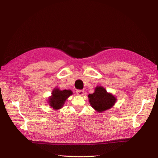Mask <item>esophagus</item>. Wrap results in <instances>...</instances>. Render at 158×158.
<instances>
[{
	"label": "esophagus",
	"instance_id": "34e87169",
	"mask_svg": "<svg viewBox=\"0 0 158 158\" xmlns=\"http://www.w3.org/2000/svg\"><path fill=\"white\" fill-rule=\"evenodd\" d=\"M76 94H77L78 95L81 96V95H83V94H85V91H84V90H82V89H78V90H77Z\"/></svg>",
	"mask_w": 158,
	"mask_h": 158
}]
</instances>
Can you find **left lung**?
<instances>
[{"instance_id":"8db88e82","label":"left lung","mask_w":158,"mask_h":158,"mask_svg":"<svg viewBox=\"0 0 158 158\" xmlns=\"http://www.w3.org/2000/svg\"><path fill=\"white\" fill-rule=\"evenodd\" d=\"M88 98L91 106L98 112L111 108L117 100L113 95L107 93L106 90L101 86H97L94 94L88 95Z\"/></svg>"}]
</instances>
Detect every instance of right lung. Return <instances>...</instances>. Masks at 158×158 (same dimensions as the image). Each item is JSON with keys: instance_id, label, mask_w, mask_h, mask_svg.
<instances>
[{"instance_id": "right-lung-1", "label": "right lung", "mask_w": 158, "mask_h": 158, "mask_svg": "<svg viewBox=\"0 0 158 158\" xmlns=\"http://www.w3.org/2000/svg\"><path fill=\"white\" fill-rule=\"evenodd\" d=\"M52 94V96L48 100L50 106L54 109L57 110L61 108L67 98L72 94V92L70 89L60 90L56 88L53 91Z\"/></svg>"}]
</instances>
